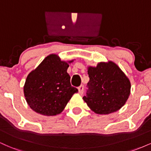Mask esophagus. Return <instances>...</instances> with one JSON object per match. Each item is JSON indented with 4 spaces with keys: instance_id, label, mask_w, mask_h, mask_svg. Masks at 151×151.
<instances>
[{
    "instance_id": "34e87169",
    "label": "esophagus",
    "mask_w": 151,
    "mask_h": 151,
    "mask_svg": "<svg viewBox=\"0 0 151 151\" xmlns=\"http://www.w3.org/2000/svg\"><path fill=\"white\" fill-rule=\"evenodd\" d=\"M78 91H79V93L80 94H82L83 92H84V86L81 85L80 86H79L78 87Z\"/></svg>"
}]
</instances>
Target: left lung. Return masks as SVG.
I'll return each instance as SVG.
<instances>
[{
	"mask_svg": "<svg viewBox=\"0 0 151 151\" xmlns=\"http://www.w3.org/2000/svg\"><path fill=\"white\" fill-rule=\"evenodd\" d=\"M89 81L84 101L93 111L109 114L119 110L130 95L131 83L115 63L100 62L88 68Z\"/></svg>",
	"mask_w": 151,
	"mask_h": 151,
	"instance_id": "left-lung-1",
	"label": "left lung"
}]
</instances>
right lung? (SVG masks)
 <instances>
[{"mask_svg": "<svg viewBox=\"0 0 151 151\" xmlns=\"http://www.w3.org/2000/svg\"><path fill=\"white\" fill-rule=\"evenodd\" d=\"M69 65L57 55L45 58L26 79L24 95L32 110L45 116L60 114L77 88L71 85Z\"/></svg>", "mask_w": 151, "mask_h": 151, "instance_id": "obj_1", "label": "right lung"}]
</instances>
